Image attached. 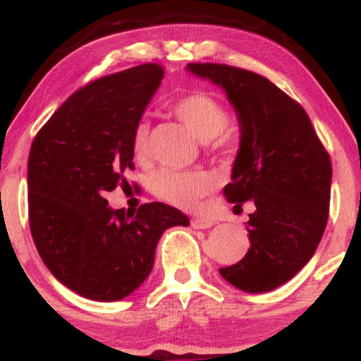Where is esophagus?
I'll return each instance as SVG.
<instances>
[{
    "instance_id": "34e87169",
    "label": "esophagus",
    "mask_w": 361,
    "mask_h": 361,
    "mask_svg": "<svg viewBox=\"0 0 361 361\" xmlns=\"http://www.w3.org/2000/svg\"><path fill=\"white\" fill-rule=\"evenodd\" d=\"M190 224H192L193 229H209V227L214 226L212 221H209V219H200V217L192 219V222Z\"/></svg>"
}]
</instances>
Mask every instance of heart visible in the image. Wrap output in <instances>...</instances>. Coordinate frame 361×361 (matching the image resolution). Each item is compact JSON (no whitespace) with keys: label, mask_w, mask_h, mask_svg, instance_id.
Returning <instances> with one entry per match:
<instances>
[{"label":"heart","mask_w":361,"mask_h":361,"mask_svg":"<svg viewBox=\"0 0 361 361\" xmlns=\"http://www.w3.org/2000/svg\"><path fill=\"white\" fill-rule=\"evenodd\" d=\"M173 111L188 127L195 137L210 140L215 146L226 142V130L229 126V114L217 98L210 94L192 93L180 98L173 106ZM149 128L144 122L135 127L132 134V152L135 159H144L147 152ZM152 192L168 204L190 210L195 209L204 195L212 186L209 175L202 171H180V169L163 168L151 178Z\"/></svg>","instance_id":"obj_1"}]
</instances>
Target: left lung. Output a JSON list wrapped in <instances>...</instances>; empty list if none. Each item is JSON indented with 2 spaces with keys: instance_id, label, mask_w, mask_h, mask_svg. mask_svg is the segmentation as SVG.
<instances>
[{
  "instance_id": "1",
  "label": "left lung",
  "mask_w": 361,
  "mask_h": 361,
  "mask_svg": "<svg viewBox=\"0 0 361 361\" xmlns=\"http://www.w3.org/2000/svg\"><path fill=\"white\" fill-rule=\"evenodd\" d=\"M186 71L221 86L234 106L241 140L224 195L235 207H256L246 222L251 247L219 273L243 292H270L309 263L324 234L329 154L305 110L267 78L214 62H190Z\"/></svg>"
}]
</instances>
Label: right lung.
<instances>
[{
    "label": "right lung",
    "mask_w": 361,
    "mask_h": 361,
    "mask_svg": "<svg viewBox=\"0 0 361 361\" xmlns=\"http://www.w3.org/2000/svg\"><path fill=\"white\" fill-rule=\"evenodd\" d=\"M164 76L142 64L71 94L35 135L28 156V219L49 271L90 300H122L154 264L169 227L188 226L175 207L151 202L128 212L105 193L134 169L132 134Z\"/></svg>",
    "instance_id": "right-lung-1"
}]
</instances>
